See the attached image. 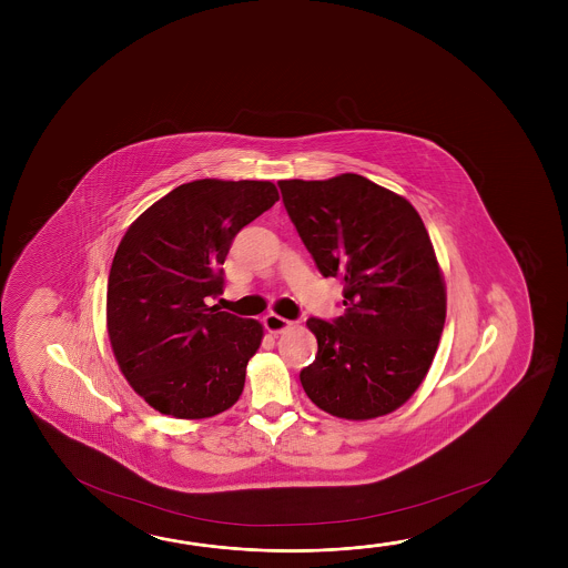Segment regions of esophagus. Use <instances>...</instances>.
I'll use <instances>...</instances> for the list:
<instances>
[{"label": "esophagus", "mask_w": 568, "mask_h": 568, "mask_svg": "<svg viewBox=\"0 0 568 568\" xmlns=\"http://www.w3.org/2000/svg\"><path fill=\"white\" fill-rule=\"evenodd\" d=\"M263 325L270 331L271 335H281L283 331H287L291 323H288L287 318H283V316L270 313V315H265V318H263Z\"/></svg>", "instance_id": "34e87169"}]
</instances>
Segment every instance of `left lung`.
<instances>
[{
	"label": "left lung",
	"mask_w": 568,
	"mask_h": 568,
	"mask_svg": "<svg viewBox=\"0 0 568 568\" xmlns=\"http://www.w3.org/2000/svg\"><path fill=\"white\" fill-rule=\"evenodd\" d=\"M291 222L325 277L344 285V315L308 318V398L344 419L386 416L426 378L446 323V281L406 197L358 174L281 180Z\"/></svg>",
	"instance_id": "8db88e82"
}]
</instances>
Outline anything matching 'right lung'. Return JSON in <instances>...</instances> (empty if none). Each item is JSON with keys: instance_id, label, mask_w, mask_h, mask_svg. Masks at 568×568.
<instances>
[{"instance_id": "1", "label": "right lung", "mask_w": 568, "mask_h": 568, "mask_svg": "<svg viewBox=\"0 0 568 568\" xmlns=\"http://www.w3.org/2000/svg\"><path fill=\"white\" fill-rule=\"evenodd\" d=\"M280 200L273 182L194 180L132 222L109 273L106 331L132 390L172 418H212L242 396L263 341L255 318L210 307L233 237Z\"/></svg>"}]
</instances>
